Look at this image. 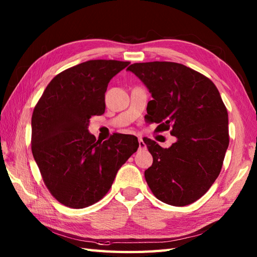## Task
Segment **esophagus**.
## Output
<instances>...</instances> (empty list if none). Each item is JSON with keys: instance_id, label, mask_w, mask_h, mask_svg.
Segmentation results:
<instances>
[{"instance_id": "obj_1", "label": "esophagus", "mask_w": 257, "mask_h": 257, "mask_svg": "<svg viewBox=\"0 0 257 257\" xmlns=\"http://www.w3.org/2000/svg\"><path fill=\"white\" fill-rule=\"evenodd\" d=\"M138 143H139V150L146 149V144H145V141L143 140V138H139L138 139Z\"/></svg>"}]
</instances>
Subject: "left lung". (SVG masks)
<instances>
[{
	"instance_id": "left-lung-1",
	"label": "left lung",
	"mask_w": 257,
	"mask_h": 257,
	"mask_svg": "<svg viewBox=\"0 0 257 257\" xmlns=\"http://www.w3.org/2000/svg\"><path fill=\"white\" fill-rule=\"evenodd\" d=\"M154 99L147 120L158 132L171 129L177 141L165 149L144 141L154 158L145 171L157 199L184 206L199 200L219 177L228 147V116L219 90L202 74L171 62L136 63L127 68Z\"/></svg>"
}]
</instances>
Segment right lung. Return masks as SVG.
Here are the masks:
<instances>
[{
	"mask_svg": "<svg viewBox=\"0 0 257 257\" xmlns=\"http://www.w3.org/2000/svg\"><path fill=\"white\" fill-rule=\"evenodd\" d=\"M129 62L94 59L55 76L32 116V152L54 198L73 209L99 201L118 170L137 151L132 135L99 143L88 130L91 116L105 112L109 81Z\"/></svg>",
	"mask_w": 257,
	"mask_h": 257,
	"instance_id": "right-lung-1",
	"label": "right lung"
}]
</instances>
